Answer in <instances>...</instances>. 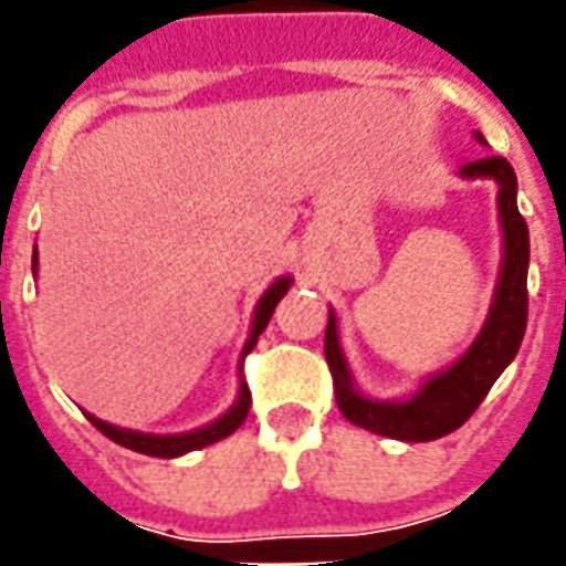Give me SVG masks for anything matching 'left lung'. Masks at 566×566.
Segmentation results:
<instances>
[{"mask_svg":"<svg viewBox=\"0 0 566 566\" xmlns=\"http://www.w3.org/2000/svg\"><path fill=\"white\" fill-rule=\"evenodd\" d=\"M482 139V136H479ZM467 178H494L500 185L497 206L503 223V270H500L497 296L488 315L479 339L470 352L430 379L412 400L403 403H376L355 391L352 376L345 369L339 339H336V318L331 315L324 333V357L333 376L336 403L352 424L381 433V437L403 439V442H430L458 430L473 416L479 403L485 400L491 385L500 373L510 367L512 357L518 355L527 327V260H531V239L518 202H515V169L506 157H482L467 163L461 169Z\"/></svg>","mask_w":566,"mask_h":566,"instance_id":"left-lung-1","label":"left lung"}]
</instances>
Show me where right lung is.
Returning <instances> with one entry per match:
<instances>
[{
  "mask_svg": "<svg viewBox=\"0 0 566 566\" xmlns=\"http://www.w3.org/2000/svg\"><path fill=\"white\" fill-rule=\"evenodd\" d=\"M287 287H291V279H279V282L272 284L270 291L263 294V300L258 303V315H254V327H251V339L245 343V352L242 357H248V352L258 345V336L266 331V324H270L272 312L279 306V300L287 294ZM248 409H251V391H248V385L242 381V388H239V400L235 406L221 416L214 424L202 427V430H193V433H178V437H150V433H136V430H120V427H112L99 421V418H91V424L105 433V437L117 442V446H124V449L142 451V454H150V458H178V454H185V451L202 449V446H211V442H218V439L230 437L233 430L245 424Z\"/></svg>",
  "mask_w": 566,
  "mask_h": 566,
  "instance_id": "1",
  "label": "right lung"
}]
</instances>
